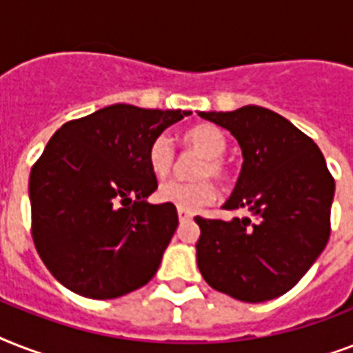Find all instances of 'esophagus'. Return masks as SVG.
<instances>
[{
  "mask_svg": "<svg viewBox=\"0 0 353 353\" xmlns=\"http://www.w3.org/2000/svg\"><path fill=\"white\" fill-rule=\"evenodd\" d=\"M177 216H179V221H188V220H192V214H190V212H187V210L177 209Z\"/></svg>",
  "mask_w": 353,
  "mask_h": 353,
  "instance_id": "34e87169",
  "label": "esophagus"
}]
</instances>
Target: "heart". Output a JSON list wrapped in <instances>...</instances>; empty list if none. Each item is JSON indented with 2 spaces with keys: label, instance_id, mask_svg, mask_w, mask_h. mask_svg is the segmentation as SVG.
Instances as JSON below:
<instances>
[{
  "label": "heart",
  "instance_id": "b5f03b06",
  "mask_svg": "<svg viewBox=\"0 0 353 353\" xmlns=\"http://www.w3.org/2000/svg\"><path fill=\"white\" fill-rule=\"evenodd\" d=\"M183 146L199 155L192 176L196 181H166L157 188L161 203L174 205L177 209L196 212L216 199V187L210 179L225 185L231 179V168L223 159L227 152V137L220 128L212 124H199L190 128L183 135ZM148 165L157 177L168 176L176 165V150L166 135L152 141L148 148Z\"/></svg>",
  "mask_w": 353,
  "mask_h": 353
}]
</instances>
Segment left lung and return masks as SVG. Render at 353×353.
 Listing matches in <instances>:
<instances>
[{
    "mask_svg": "<svg viewBox=\"0 0 353 353\" xmlns=\"http://www.w3.org/2000/svg\"><path fill=\"white\" fill-rule=\"evenodd\" d=\"M199 117L229 130L240 144L243 165L223 209L249 210L231 221L196 216L199 271L236 301L276 299L328 243L334 177L317 144L271 110L243 106Z\"/></svg>",
    "mask_w": 353,
    "mask_h": 353,
    "instance_id": "obj_1",
    "label": "left lung"
}]
</instances>
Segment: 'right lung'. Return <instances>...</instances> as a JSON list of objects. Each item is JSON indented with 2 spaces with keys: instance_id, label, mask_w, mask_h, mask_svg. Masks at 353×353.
I'll use <instances>...</instances> for the list:
<instances>
[{
  "instance_id": "obj_1",
  "label": "right lung",
  "mask_w": 353,
  "mask_h": 353,
  "mask_svg": "<svg viewBox=\"0 0 353 353\" xmlns=\"http://www.w3.org/2000/svg\"><path fill=\"white\" fill-rule=\"evenodd\" d=\"M190 113L113 104L57 130L29 198L36 251L60 284L106 301L154 279L179 221L174 205L146 201L157 188L148 148Z\"/></svg>"
}]
</instances>
